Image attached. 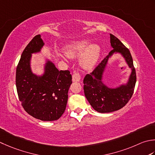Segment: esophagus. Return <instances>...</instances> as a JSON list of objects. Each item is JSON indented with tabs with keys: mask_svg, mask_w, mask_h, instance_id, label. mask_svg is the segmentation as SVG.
Masks as SVG:
<instances>
[{
	"mask_svg": "<svg viewBox=\"0 0 155 155\" xmlns=\"http://www.w3.org/2000/svg\"><path fill=\"white\" fill-rule=\"evenodd\" d=\"M81 78V74L78 73V72H74V73L72 74V81L73 82L80 81Z\"/></svg>",
	"mask_w": 155,
	"mask_h": 155,
	"instance_id": "obj_1",
	"label": "esophagus"
}]
</instances>
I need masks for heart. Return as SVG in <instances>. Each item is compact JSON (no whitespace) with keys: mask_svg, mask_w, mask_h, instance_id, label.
I'll return each mask as SVG.
<instances>
[{"mask_svg":"<svg viewBox=\"0 0 155 155\" xmlns=\"http://www.w3.org/2000/svg\"><path fill=\"white\" fill-rule=\"evenodd\" d=\"M89 42L84 40L68 45L66 48L65 53L69 58H74L82 54L80 63L84 68H91L98 60L101 49L98 45H89Z\"/></svg>","mask_w":155,"mask_h":155,"instance_id":"b5f03b06","label":"heart"}]
</instances>
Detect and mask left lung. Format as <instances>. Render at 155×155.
Returning <instances> with one entry per match:
<instances>
[{"label":"left lung","mask_w":155,"mask_h":155,"mask_svg":"<svg viewBox=\"0 0 155 155\" xmlns=\"http://www.w3.org/2000/svg\"><path fill=\"white\" fill-rule=\"evenodd\" d=\"M110 42L113 50L90 74H86L83 81L87 99L94 110L99 113H110L124 107L133 95L136 82V70L129 49L112 34H110ZM115 51L120 52L124 56L132 68V73L127 86L111 90L102 84L101 77L108 57Z\"/></svg>","instance_id":"1"}]
</instances>
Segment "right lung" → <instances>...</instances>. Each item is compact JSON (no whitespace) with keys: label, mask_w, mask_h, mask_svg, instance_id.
Returning <instances> with one entry per match:
<instances>
[{"label":"right lung","mask_w":155,"mask_h":155,"mask_svg":"<svg viewBox=\"0 0 155 155\" xmlns=\"http://www.w3.org/2000/svg\"><path fill=\"white\" fill-rule=\"evenodd\" d=\"M43 45L40 35H37L23 50L16 69L17 91L27 114L38 120L54 121L66 110L72 75L68 70L59 71L50 62L42 77L31 73V54L40 51Z\"/></svg>","instance_id":"right-lung-1"}]
</instances>
